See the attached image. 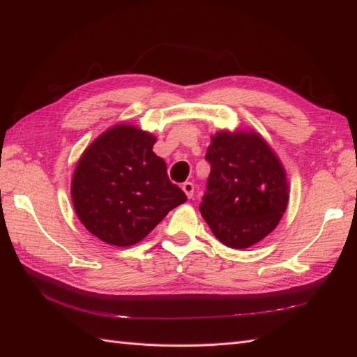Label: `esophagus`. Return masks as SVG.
<instances>
[{
  "label": "esophagus",
  "mask_w": 357,
  "mask_h": 357,
  "mask_svg": "<svg viewBox=\"0 0 357 357\" xmlns=\"http://www.w3.org/2000/svg\"><path fill=\"white\" fill-rule=\"evenodd\" d=\"M181 189H183L185 194L188 195V199H192L194 197V183H191V181H185L183 186H181Z\"/></svg>",
  "instance_id": "esophagus-1"
}]
</instances>
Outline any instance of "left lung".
I'll return each instance as SVG.
<instances>
[{
  "instance_id": "obj_1",
  "label": "left lung",
  "mask_w": 357,
  "mask_h": 357,
  "mask_svg": "<svg viewBox=\"0 0 357 357\" xmlns=\"http://www.w3.org/2000/svg\"><path fill=\"white\" fill-rule=\"evenodd\" d=\"M206 160L211 174L200 212L212 234L232 249L261 241L280 223L289 202L286 172L257 132L221 131Z\"/></svg>"
}]
</instances>
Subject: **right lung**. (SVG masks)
Instances as JSON below:
<instances>
[{
	"label": "right lung",
	"instance_id": "1",
	"mask_svg": "<svg viewBox=\"0 0 357 357\" xmlns=\"http://www.w3.org/2000/svg\"><path fill=\"white\" fill-rule=\"evenodd\" d=\"M155 137L131 125H116L85 149L77 162L71 199L86 231L125 248L144 240L168 212L186 202L174 185Z\"/></svg>",
	"mask_w": 357,
	"mask_h": 357
}]
</instances>
